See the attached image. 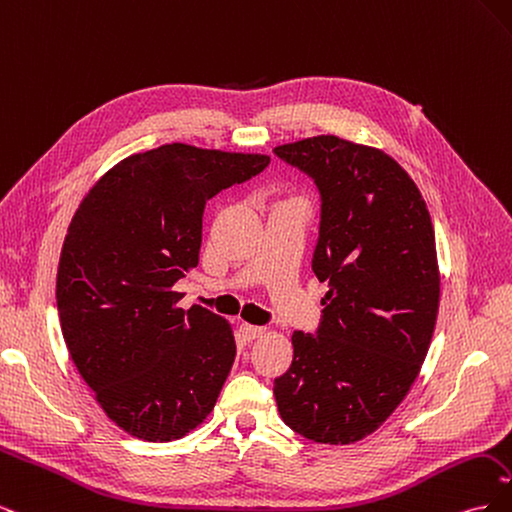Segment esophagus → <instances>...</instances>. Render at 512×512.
I'll use <instances>...</instances> for the list:
<instances>
[{
    "mask_svg": "<svg viewBox=\"0 0 512 512\" xmlns=\"http://www.w3.org/2000/svg\"><path fill=\"white\" fill-rule=\"evenodd\" d=\"M241 335H243V339L245 342H252V339H256V337H260V335H265V329L262 327H254V324H241Z\"/></svg>",
    "mask_w": 512,
    "mask_h": 512,
    "instance_id": "1",
    "label": "esophagus"
}]
</instances>
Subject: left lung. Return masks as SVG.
I'll use <instances>...</instances> for the list:
<instances>
[{"instance_id":"obj_1","label":"left lung","mask_w":512,"mask_h":512,"mask_svg":"<svg viewBox=\"0 0 512 512\" xmlns=\"http://www.w3.org/2000/svg\"><path fill=\"white\" fill-rule=\"evenodd\" d=\"M273 151L318 185L312 269L329 284L318 333H292L277 410L307 440L352 444L395 412L427 356L440 305L431 215L382 149L320 134Z\"/></svg>"}]
</instances>
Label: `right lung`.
<instances>
[{
	"mask_svg": "<svg viewBox=\"0 0 512 512\" xmlns=\"http://www.w3.org/2000/svg\"><path fill=\"white\" fill-rule=\"evenodd\" d=\"M262 153L170 143L134 153L76 209L57 267L68 352L130 436L179 440L211 414L235 363L230 322L177 303L198 265L207 200L262 173Z\"/></svg>",
	"mask_w": 512,
	"mask_h": 512,
	"instance_id": "right-lung-1",
	"label": "right lung"
}]
</instances>
